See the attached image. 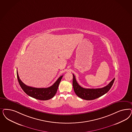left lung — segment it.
<instances>
[{"label":"left lung","mask_w":132,"mask_h":132,"mask_svg":"<svg viewBox=\"0 0 132 132\" xmlns=\"http://www.w3.org/2000/svg\"><path fill=\"white\" fill-rule=\"evenodd\" d=\"M115 81L114 78L106 86L101 88L90 89L81 87L77 81L75 77L73 74V87L77 95L82 99L85 100H93L99 98L106 93L110 89Z\"/></svg>","instance_id":"obj_1"}]
</instances>
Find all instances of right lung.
<instances>
[{
  "instance_id": "add662e5",
  "label": "right lung",
  "mask_w": 132,
  "mask_h": 132,
  "mask_svg": "<svg viewBox=\"0 0 132 132\" xmlns=\"http://www.w3.org/2000/svg\"><path fill=\"white\" fill-rule=\"evenodd\" d=\"M17 77L22 89L28 95L37 100L46 101L55 96L63 76L60 77L53 85L47 88H35L26 85L19 79L17 70Z\"/></svg>"
}]
</instances>
